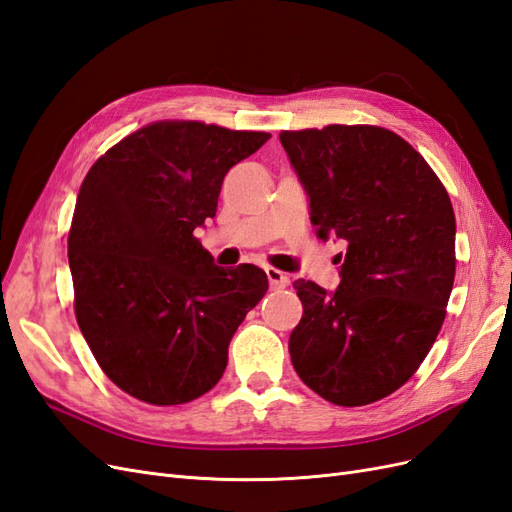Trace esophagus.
<instances>
[{
	"instance_id": "esophagus-1",
	"label": "esophagus",
	"mask_w": 512,
	"mask_h": 512,
	"mask_svg": "<svg viewBox=\"0 0 512 512\" xmlns=\"http://www.w3.org/2000/svg\"><path fill=\"white\" fill-rule=\"evenodd\" d=\"M265 273H267V277H269V284H271V288H286V286L290 284V277H288L286 273H282L280 269L267 267V269H265Z\"/></svg>"
}]
</instances>
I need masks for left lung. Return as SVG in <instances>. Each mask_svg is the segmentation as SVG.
Here are the masks:
<instances>
[{"label": "left lung", "instance_id": "left-lung-1", "mask_svg": "<svg viewBox=\"0 0 512 512\" xmlns=\"http://www.w3.org/2000/svg\"><path fill=\"white\" fill-rule=\"evenodd\" d=\"M316 235L342 239L339 282L297 280L290 333L299 378L335 406H367L406 384L440 333L455 282V213L412 145L378 126L282 132Z\"/></svg>", "mask_w": 512, "mask_h": 512}]
</instances>
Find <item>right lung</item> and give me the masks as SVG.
<instances>
[{
	"label": "right lung",
	"mask_w": 512,
	"mask_h": 512,
	"mask_svg": "<svg viewBox=\"0 0 512 512\" xmlns=\"http://www.w3.org/2000/svg\"><path fill=\"white\" fill-rule=\"evenodd\" d=\"M271 138L158 121L89 168L68 237L74 312L121 391L179 406L220 382L228 344L265 297L267 273L222 269L194 237L215 218L228 170Z\"/></svg>",
	"instance_id": "add662e5"
}]
</instances>
